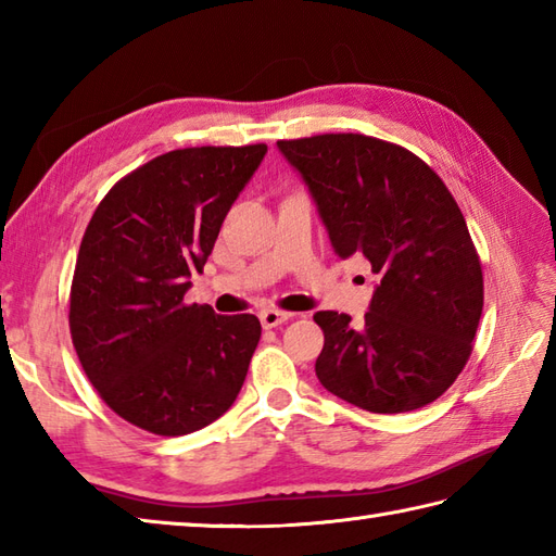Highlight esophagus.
I'll return each mask as SVG.
<instances>
[{"instance_id":"esophagus-1","label":"esophagus","mask_w":556,"mask_h":556,"mask_svg":"<svg viewBox=\"0 0 556 556\" xmlns=\"http://www.w3.org/2000/svg\"><path fill=\"white\" fill-rule=\"evenodd\" d=\"M291 313H281V311H263L260 313V323H263L265 329H271V327H279L285 325L287 320H291Z\"/></svg>"}]
</instances>
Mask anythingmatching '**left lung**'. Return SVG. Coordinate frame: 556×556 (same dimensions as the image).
Segmentation results:
<instances>
[{"mask_svg":"<svg viewBox=\"0 0 556 556\" xmlns=\"http://www.w3.org/2000/svg\"><path fill=\"white\" fill-rule=\"evenodd\" d=\"M339 257L380 277L361 327L320 311L315 375L370 413H406L442 396L473 351L482 269L444 181L406 148L361 134L279 140Z\"/></svg>","mask_w":556,"mask_h":556,"instance_id":"1","label":"left lung"}]
</instances>
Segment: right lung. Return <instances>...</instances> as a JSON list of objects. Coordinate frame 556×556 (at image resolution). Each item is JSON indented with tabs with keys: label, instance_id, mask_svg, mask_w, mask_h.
<instances>
[{
	"label": "right lung",
	"instance_id": "1",
	"mask_svg": "<svg viewBox=\"0 0 556 556\" xmlns=\"http://www.w3.org/2000/svg\"><path fill=\"white\" fill-rule=\"evenodd\" d=\"M265 152L263 143L164 152L116 181L83 233L71 339L104 404L136 428L195 432L241 392L260 320L186 305L184 293Z\"/></svg>",
	"mask_w": 556,
	"mask_h": 556
}]
</instances>
